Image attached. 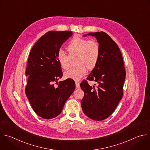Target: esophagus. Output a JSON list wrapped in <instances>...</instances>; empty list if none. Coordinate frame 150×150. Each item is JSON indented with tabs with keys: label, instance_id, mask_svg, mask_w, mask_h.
Returning a JSON list of instances; mask_svg holds the SVG:
<instances>
[{
	"label": "esophagus",
	"instance_id": "esophagus-1",
	"mask_svg": "<svg viewBox=\"0 0 150 150\" xmlns=\"http://www.w3.org/2000/svg\"><path fill=\"white\" fill-rule=\"evenodd\" d=\"M75 85H76V88H78V89L80 88V85L78 82H75Z\"/></svg>",
	"mask_w": 150,
	"mask_h": 150
}]
</instances>
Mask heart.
<instances>
[{
  "label": "heart",
  "mask_w": 150,
  "mask_h": 150,
  "mask_svg": "<svg viewBox=\"0 0 150 150\" xmlns=\"http://www.w3.org/2000/svg\"><path fill=\"white\" fill-rule=\"evenodd\" d=\"M66 49L69 55L62 51L57 54L59 64L67 70L70 67L71 59L76 57L75 63L77 65L65 73L66 78L79 81L86 75L87 69L92 71L96 67L100 57V47L96 41L76 36L70 41Z\"/></svg>",
  "instance_id": "b5f03b06"
}]
</instances>
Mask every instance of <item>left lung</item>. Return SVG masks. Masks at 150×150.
<instances>
[{"mask_svg":"<svg viewBox=\"0 0 150 150\" xmlns=\"http://www.w3.org/2000/svg\"><path fill=\"white\" fill-rule=\"evenodd\" d=\"M87 35L96 38L100 57L96 67L86 78L96 82L97 86H90L86 80L80 83L84 92L81 106L89 118L102 121L112 114L122 97L125 69L119 47L107 33L96 32L83 36Z\"/></svg>","mask_w":150,"mask_h":150,"instance_id":"1","label":"left lung"}]
</instances>
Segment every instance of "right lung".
Listing matches in <instances>:
<instances>
[{"instance_id": "right-lung-1", "label": "right lung", "mask_w": 150, "mask_h": 150, "mask_svg": "<svg viewBox=\"0 0 150 150\" xmlns=\"http://www.w3.org/2000/svg\"><path fill=\"white\" fill-rule=\"evenodd\" d=\"M72 35L68 30L47 32L36 42L29 54L25 72L28 76L25 93L33 111L44 119L59 115L75 88L72 79L57 82L63 74L57 55Z\"/></svg>"}]
</instances>
